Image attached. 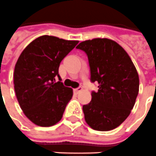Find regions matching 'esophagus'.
Instances as JSON below:
<instances>
[{
  "mask_svg": "<svg viewBox=\"0 0 156 156\" xmlns=\"http://www.w3.org/2000/svg\"><path fill=\"white\" fill-rule=\"evenodd\" d=\"M81 90H82V88H81V87H78V88H76V89H74V91H75L76 93H79Z\"/></svg>",
  "mask_w": 156,
  "mask_h": 156,
  "instance_id": "34e87169",
  "label": "esophagus"
}]
</instances>
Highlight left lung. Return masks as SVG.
Returning <instances> with one entry per match:
<instances>
[{
    "mask_svg": "<svg viewBox=\"0 0 156 156\" xmlns=\"http://www.w3.org/2000/svg\"><path fill=\"white\" fill-rule=\"evenodd\" d=\"M87 53L90 80L98 82L91 101L83 106L85 120L91 129L109 131L124 122L133 109L140 79L133 61L122 46L109 38H93L76 47Z\"/></svg>",
    "mask_w": 156,
    "mask_h": 156,
    "instance_id": "left-lung-1",
    "label": "left lung"
}]
</instances>
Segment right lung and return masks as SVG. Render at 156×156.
<instances>
[{
    "instance_id": "1",
    "label": "right lung",
    "mask_w": 156,
    "mask_h": 156,
    "mask_svg": "<svg viewBox=\"0 0 156 156\" xmlns=\"http://www.w3.org/2000/svg\"><path fill=\"white\" fill-rule=\"evenodd\" d=\"M78 43L43 35L20 55L14 69V89L20 108L34 124L50 127L62 119L73 90L55 79H60V62Z\"/></svg>"
}]
</instances>
